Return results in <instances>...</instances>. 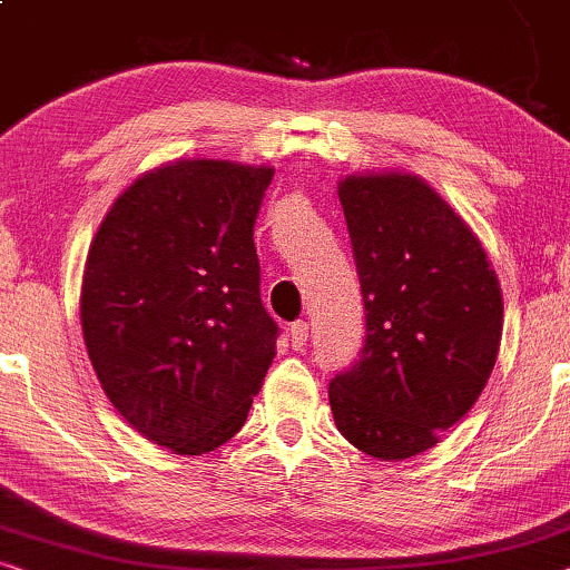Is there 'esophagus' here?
<instances>
[{"instance_id": "34e87169", "label": "esophagus", "mask_w": 570, "mask_h": 570, "mask_svg": "<svg viewBox=\"0 0 570 570\" xmlns=\"http://www.w3.org/2000/svg\"><path fill=\"white\" fill-rule=\"evenodd\" d=\"M307 338H309V325L304 323V320H296V323L288 327V341H292V348L302 351L304 346H307Z\"/></svg>"}]
</instances>
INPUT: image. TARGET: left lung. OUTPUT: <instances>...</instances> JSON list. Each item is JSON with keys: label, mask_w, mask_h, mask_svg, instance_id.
<instances>
[{"label": "left lung", "mask_w": 570, "mask_h": 570, "mask_svg": "<svg viewBox=\"0 0 570 570\" xmlns=\"http://www.w3.org/2000/svg\"><path fill=\"white\" fill-rule=\"evenodd\" d=\"M338 198L366 341L327 397L351 444L400 462L436 446L483 392L501 346V284L475 232L419 175H348Z\"/></svg>", "instance_id": "left-lung-1"}]
</instances>
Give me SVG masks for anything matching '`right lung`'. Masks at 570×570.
<instances>
[{"label": "right lung", "mask_w": 570, "mask_h": 570, "mask_svg": "<svg viewBox=\"0 0 570 570\" xmlns=\"http://www.w3.org/2000/svg\"><path fill=\"white\" fill-rule=\"evenodd\" d=\"M274 167L178 159L116 198L85 263L79 317L100 387L131 429L206 454L243 429L276 356L255 216Z\"/></svg>", "instance_id": "obj_1"}]
</instances>
